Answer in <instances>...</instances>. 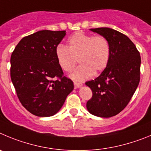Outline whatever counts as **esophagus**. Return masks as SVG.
<instances>
[{
	"label": "esophagus",
	"instance_id": "obj_1",
	"mask_svg": "<svg viewBox=\"0 0 151 151\" xmlns=\"http://www.w3.org/2000/svg\"><path fill=\"white\" fill-rule=\"evenodd\" d=\"M74 88H75V89H78V88L81 87V86H83L82 83L74 82Z\"/></svg>",
	"mask_w": 151,
	"mask_h": 151
}]
</instances>
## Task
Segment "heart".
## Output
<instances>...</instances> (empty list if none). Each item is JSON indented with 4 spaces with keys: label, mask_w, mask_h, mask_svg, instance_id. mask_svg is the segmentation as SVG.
I'll return each instance as SVG.
<instances>
[{
    "label": "heart",
    "mask_w": 151,
    "mask_h": 151,
    "mask_svg": "<svg viewBox=\"0 0 151 151\" xmlns=\"http://www.w3.org/2000/svg\"><path fill=\"white\" fill-rule=\"evenodd\" d=\"M111 54L110 42L101 35H86L82 32L74 34L68 40L67 47H57L55 57L59 67L69 73L77 64L79 65L70 74L77 81H83L104 70L109 63Z\"/></svg>",
    "instance_id": "b5f03b06"
}]
</instances>
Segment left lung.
<instances>
[{"instance_id":"obj_1","label":"left lung","mask_w":151,"mask_h":151,"mask_svg":"<svg viewBox=\"0 0 151 151\" xmlns=\"http://www.w3.org/2000/svg\"><path fill=\"white\" fill-rule=\"evenodd\" d=\"M110 42L109 63L95 80L88 81L92 96L86 108L92 115L111 117L121 112L131 100L140 81L141 56L128 37L109 28H91Z\"/></svg>"}]
</instances>
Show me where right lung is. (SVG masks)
<instances>
[{
	"label": "right lung",
	"mask_w": 151,
	"mask_h": 151,
	"mask_svg": "<svg viewBox=\"0 0 151 151\" xmlns=\"http://www.w3.org/2000/svg\"><path fill=\"white\" fill-rule=\"evenodd\" d=\"M65 35V31H40L23 37L11 55L10 77L16 94L35 116H53L74 89L73 81L63 76L55 57Z\"/></svg>",
	"instance_id": "1"
}]
</instances>
